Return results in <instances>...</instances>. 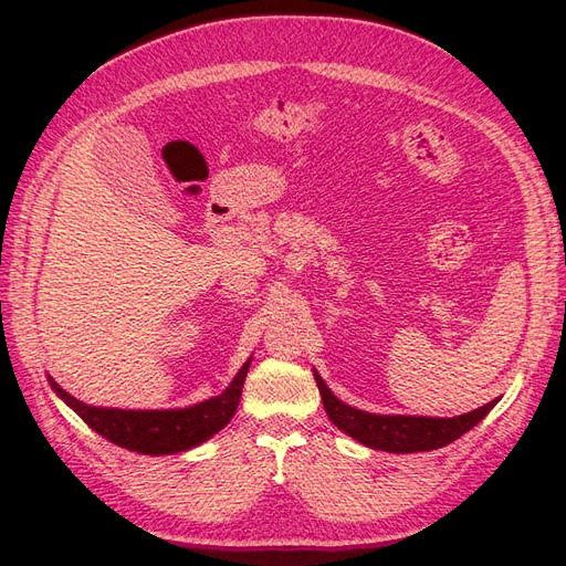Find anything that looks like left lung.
Returning a JSON list of instances; mask_svg holds the SVG:
<instances>
[{
	"instance_id": "1",
	"label": "left lung",
	"mask_w": 566,
	"mask_h": 566,
	"mask_svg": "<svg viewBox=\"0 0 566 566\" xmlns=\"http://www.w3.org/2000/svg\"><path fill=\"white\" fill-rule=\"evenodd\" d=\"M321 401L331 422L339 427L342 432L354 437L356 441L366 443L370 449L389 451V453H418L441 449L447 443L460 439L470 432L476 422H482L484 416L493 408L495 401L472 410L468 416L458 418H410V416H370L364 410L349 408L337 401L331 389L325 387L321 375H316Z\"/></svg>"
}]
</instances>
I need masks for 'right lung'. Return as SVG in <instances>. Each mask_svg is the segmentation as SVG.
<instances>
[{"instance_id": "obj_1", "label": "right lung", "mask_w": 566, "mask_h": 566, "mask_svg": "<svg viewBox=\"0 0 566 566\" xmlns=\"http://www.w3.org/2000/svg\"><path fill=\"white\" fill-rule=\"evenodd\" d=\"M248 366L250 361L235 375V380L221 397L179 410L92 408L73 399L71 394H65L51 378L49 382L56 389L59 397L104 439L136 453L167 455L193 449L219 430H224L235 413L238 401H241Z\"/></svg>"}]
</instances>
